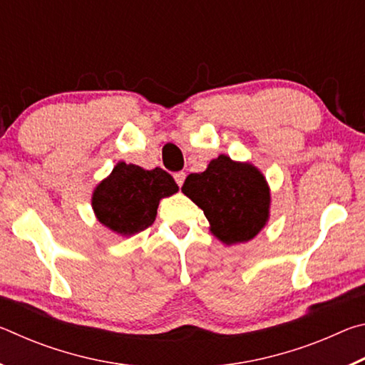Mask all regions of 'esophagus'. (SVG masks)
<instances>
[{"mask_svg":"<svg viewBox=\"0 0 365 365\" xmlns=\"http://www.w3.org/2000/svg\"><path fill=\"white\" fill-rule=\"evenodd\" d=\"M185 177H187V175H185V172H175V174H174V178H175L178 187H182V185H183Z\"/></svg>","mask_w":365,"mask_h":365,"instance_id":"obj_1","label":"esophagus"}]
</instances>
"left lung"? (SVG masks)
<instances>
[{"mask_svg":"<svg viewBox=\"0 0 365 365\" xmlns=\"http://www.w3.org/2000/svg\"><path fill=\"white\" fill-rule=\"evenodd\" d=\"M182 191L202 209L211 232L222 243H246L269 220L270 191L261 170L225 154L200 174H190Z\"/></svg>","mask_w":365,"mask_h":365,"instance_id":"1","label":"left lung"}]
</instances>
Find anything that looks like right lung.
I'll return each mask as SVG.
<instances>
[{
    "mask_svg": "<svg viewBox=\"0 0 365 365\" xmlns=\"http://www.w3.org/2000/svg\"><path fill=\"white\" fill-rule=\"evenodd\" d=\"M177 191L175 180L163 169L145 170L140 165L119 163L95 188L91 206L104 227L122 237H132L153 224L159 201Z\"/></svg>",
    "mask_w": 365,
    "mask_h": 365,
    "instance_id": "right-lung-1",
    "label": "right lung"
}]
</instances>
